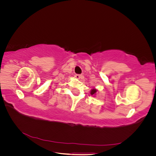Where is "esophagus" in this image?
<instances>
[{
	"instance_id": "esophagus-1",
	"label": "esophagus",
	"mask_w": 156,
	"mask_h": 156,
	"mask_svg": "<svg viewBox=\"0 0 156 156\" xmlns=\"http://www.w3.org/2000/svg\"><path fill=\"white\" fill-rule=\"evenodd\" d=\"M75 77L76 78V79H81V78H83V75L76 74V75H75Z\"/></svg>"
}]
</instances>
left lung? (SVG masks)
<instances>
[{
  "label": "left lung",
  "instance_id": "left-lung-1",
  "mask_svg": "<svg viewBox=\"0 0 156 156\" xmlns=\"http://www.w3.org/2000/svg\"><path fill=\"white\" fill-rule=\"evenodd\" d=\"M98 93V89H96V88H93L90 90V95L92 96L93 97H95L96 95Z\"/></svg>",
  "mask_w": 156,
  "mask_h": 156
}]
</instances>
